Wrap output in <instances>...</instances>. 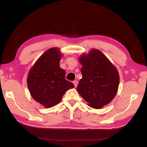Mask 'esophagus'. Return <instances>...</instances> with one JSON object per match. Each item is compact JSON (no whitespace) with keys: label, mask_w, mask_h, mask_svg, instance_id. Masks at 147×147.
<instances>
[{"label":"esophagus","mask_w":147,"mask_h":147,"mask_svg":"<svg viewBox=\"0 0 147 147\" xmlns=\"http://www.w3.org/2000/svg\"><path fill=\"white\" fill-rule=\"evenodd\" d=\"M73 84H74V86H75V87H76L77 86V85H78V82H77V81H74V82H73Z\"/></svg>","instance_id":"34e87169"}]
</instances>
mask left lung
I'll return each mask as SVG.
<instances>
[{
  "instance_id": "left-lung-1",
  "label": "left lung",
  "mask_w": 147,
  "mask_h": 147,
  "mask_svg": "<svg viewBox=\"0 0 147 147\" xmlns=\"http://www.w3.org/2000/svg\"><path fill=\"white\" fill-rule=\"evenodd\" d=\"M82 78L77 91L88 105L100 109L115 97L119 84L118 71L107 57L97 49L79 58Z\"/></svg>"
}]
</instances>
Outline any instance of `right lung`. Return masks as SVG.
Wrapping results in <instances>:
<instances>
[{"mask_svg": "<svg viewBox=\"0 0 147 147\" xmlns=\"http://www.w3.org/2000/svg\"><path fill=\"white\" fill-rule=\"evenodd\" d=\"M62 56L58 48L47 50L28 74L27 84L31 95L46 108L60 103L65 92L74 87L65 79V71L59 66Z\"/></svg>", "mask_w": 147, "mask_h": 147, "instance_id": "right-lung-1", "label": "right lung"}]
</instances>
